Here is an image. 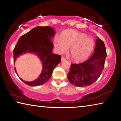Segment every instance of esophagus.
I'll list each match as a JSON object with an SVG mask.
<instances>
[{
  "mask_svg": "<svg viewBox=\"0 0 121 121\" xmlns=\"http://www.w3.org/2000/svg\"><path fill=\"white\" fill-rule=\"evenodd\" d=\"M65 57L62 56V58H61V61H65Z\"/></svg>",
  "mask_w": 121,
  "mask_h": 121,
  "instance_id": "esophagus-1",
  "label": "esophagus"
}]
</instances>
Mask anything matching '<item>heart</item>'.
Wrapping results in <instances>:
<instances>
[{
  "label": "heart",
  "instance_id": "1",
  "mask_svg": "<svg viewBox=\"0 0 121 121\" xmlns=\"http://www.w3.org/2000/svg\"><path fill=\"white\" fill-rule=\"evenodd\" d=\"M55 48L60 54L66 53L70 48L69 55L76 62L86 60L94 48V40L86 35L75 30L63 32L60 38L56 37L53 40Z\"/></svg>",
  "mask_w": 121,
  "mask_h": 121
}]
</instances>
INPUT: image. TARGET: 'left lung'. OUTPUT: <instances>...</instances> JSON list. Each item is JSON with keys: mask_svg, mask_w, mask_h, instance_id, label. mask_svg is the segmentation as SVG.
Returning a JSON list of instances; mask_svg holds the SVG:
<instances>
[{"mask_svg": "<svg viewBox=\"0 0 121 121\" xmlns=\"http://www.w3.org/2000/svg\"><path fill=\"white\" fill-rule=\"evenodd\" d=\"M106 56L104 42L97 37L92 56L83 63L71 65L68 73L69 82L77 87L89 86L95 83L103 71Z\"/></svg>", "mask_w": 121, "mask_h": 121, "instance_id": "1", "label": "left lung"}]
</instances>
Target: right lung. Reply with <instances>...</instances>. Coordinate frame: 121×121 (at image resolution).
Returning <instances> with one entry per match:
<instances>
[{"label": "right lung", "mask_w": 121, "mask_h": 121, "mask_svg": "<svg viewBox=\"0 0 121 121\" xmlns=\"http://www.w3.org/2000/svg\"><path fill=\"white\" fill-rule=\"evenodd\" d=\"M55 35L54 29L50 26H37L19 38L13 50L14 63L21 54L30 53L36 54L43 65L41 74L35 81L28 82L20 78L26 85L34 86L44 84L50 79L53 70L60 62L61 56L52 53L54 45L51 40Z\"/></svg>", "instance_id": "1"}]
</instances>
